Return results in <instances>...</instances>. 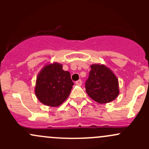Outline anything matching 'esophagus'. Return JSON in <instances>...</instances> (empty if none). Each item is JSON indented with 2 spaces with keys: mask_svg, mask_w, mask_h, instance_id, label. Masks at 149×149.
I'll use <instances>...</instances> for the list:
<instances>
[{
  "mask_svg": "<svg viewBox=\"0 0 149 149\" xmlns=\"http://www.w3.org/2000/svg\"><path fill=\"white\" fill-rule=\"evenodd\" d=\"M76 84H77V85H79V86H81L82 84V81L81 80V79H79V80L76 81Z\"/></svg>",
  "mask_w": 149,
  "mask_h": 149,
  "instance_id": "esophagus-1",
  "label": "esophagus"
}]
</instances>
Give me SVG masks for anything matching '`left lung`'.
I'll use <instances>...</instances> for the list:
<instances>
[{"mask_svg":"<svg viewBox=\"0 0 149 149\" xmlns=\"http://www.w3.org/2000/svg\"><path fill=\"white\" fill-rule=\"evenodd\" d=\"M85 87L88 95L100 104L113 101L119 94L118 79L104 65H91Z\"/></svg>","mask_w":149,"mask_h":149,"instance_id":"8db88e82","label":"left lung"}]
</instances>
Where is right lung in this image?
Masks as SVG:
<instances>
[{"label": "right lung", "mask_w": 149, "mask_h": 149, "mask_svg": "<svg viewBox=\"0 0 149 149\" xmlns=\"http://www.w3.org/2000/svg\"><path fill=\"white\" fill-rule=\"evenodd\" d=\"M74 85L68 71L55 63L46 65L37 78L35 94L44 104L58 107L68 98Z\"/></svg>", "instance_id": "obj_1"}]
</instances>
